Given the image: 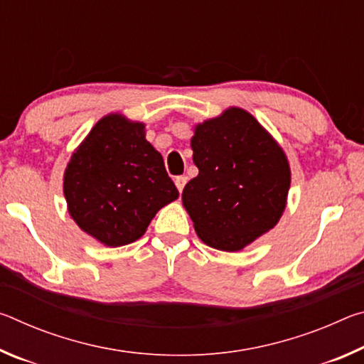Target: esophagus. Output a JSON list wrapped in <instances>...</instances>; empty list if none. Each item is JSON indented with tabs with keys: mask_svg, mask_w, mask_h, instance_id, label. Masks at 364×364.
Segmentation results:
<instances>
[{
	"mask_svg": "<svg viewBox=\"0 0 364 364\" xmlns=\"http://www.w3.org/2000/svg\"><path fill=\"white\" fill-rule=\"evenodd\" d=\"M186 181H188V178L184 176V175L175 178V184H176V188H178V191H180V193L183 191V188H184V184H186Z\"/></svg>",
	"mask_w": 364,
	"mask_h": 364,
	"instance_id": "34e87169",
	"label": "esophagus"
}]
</instances>
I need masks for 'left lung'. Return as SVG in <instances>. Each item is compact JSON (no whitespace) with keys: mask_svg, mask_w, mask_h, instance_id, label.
I'll list each match as a JSON object with an SVG mask.
<instances>
[{"mask_svg":"<svg viewBox=\"0 0 364 364\" xmlns=\"http://www.w3.org/2000/svg\"><path fill=\"white\" fill-rule=\"evenodd\" d=\"M199 175L183 189V205L202 242L237 252L278 223L291 168L271 134L239 107L199 123L191 139Z\"/></svg>","mask_w":364,"mask_h":364,"instance_id":"8db88e82","label":"left lung"}]
</instances>
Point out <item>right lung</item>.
<instances>
[{"mask_svg": "<svg viewBox=\"0 0 364 364\" xmlns=\"http://www.w3.org/2000/svg\"><path fill=\"white\" fill-rule=\"evenodd\" d=\"M144 134L143 123L102 117L65 168L70 217L109 247L136 241L160 208L178 199L162 156Z\"/></svg>", "mask_w": 364, "mask_h": 364, "instance_id": "right-lung-1", "label": "right lung"}]
</instances>
